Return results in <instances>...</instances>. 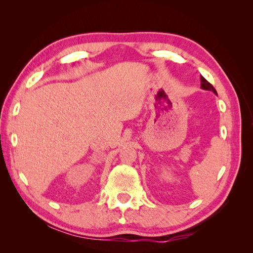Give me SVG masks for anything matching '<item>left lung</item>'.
I'll use <instances>...</instances> for the list:
<instances>
[{
  "label": "left lung",
  "instance_id": "8db88e82",
  "mask_svg": "<svg viewBox=\"0 0 253 253\" xmlns=\"http://www.w3.org/2000/svg\"><path fill=\"white\" fill-rule=\"evenodd\" d=\"M200 80H201V88L203 89V90H209V91H212L213 93H215L216 95H217V92H216V90H215V88L213 87V85L210 84L208 80L204 78V77H200Z\"/></svg>",
  "mask_w": 253,
  "mask_h": 253
}]
</instances>
